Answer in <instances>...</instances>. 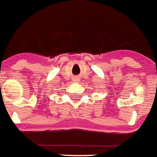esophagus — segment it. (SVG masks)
<instances>
[{
	"label": "esophagus",
	"mask_w": 157,
	"mask_h": 157,
	"mask_svg": "<svg viewBox=\"0 0 157 157\" xmlns=\"http://www.w3.org/2000/svg\"><path fill=\"white\" fill-rule=\"evenodd\" d=\"M73 81H75V82H77V81H78V78H73Z\"/></svg>",
	"instance_id": "1"
}]
</instances>
